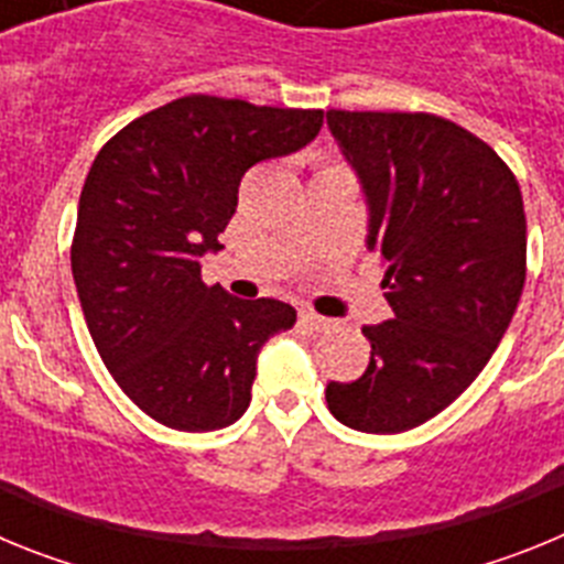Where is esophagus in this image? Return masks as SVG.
I'll use <instances>...</instances> for the list:
<instances>
[{"instance_id":"esophagus-1","label":"esophagus","mask_w":564,"mask_h":564,"mask_svg":"<svg viewBox=\"0 0 564 564\" xmlns=\"http://www.w3.org/2000/svg\"><path fill=\"white\" fill-rule=\"evenodd\" d=\"M299 325L307 327V330L327 333L333 327V322H330V318H325V316H316V313H311V311H302V313H299Z\"/></svg>"}]
</instances>
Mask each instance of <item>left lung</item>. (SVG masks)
Here are the masks:
<instances>
[{
	"label": "left lung",
	"instance_id": "obj_1",
	"mask_svg": "<svg viewBox=\"0 0 564 564\" xmlns=\"http://www.w3.org/2000/svg\"><path fill=\"white\" fill-rule=\"evenodd\" d=\"M327 127L367 203V251L387 265L392 318L364 327L370 364L327 383L344 426L395 435L480 376L525 285V212L488 143L426 112H344Z\"/></svg>",
	"mask_w": 564,
	"mask_h": 564
}]
</instances>
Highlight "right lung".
Instances as JSON below:
<instances>
[{
  "instance_id": "obj_1",
  "label": "right lung",
  "mask_w": 564,
  "mask_h": 564,
  "mask_svg": "<svg viewBox=\"0 0 564 564\" xmlns=\"http://www.w3.org/2000/svg\"><path fill=\"white\" fill-rule=\"evenodd\" d=\"M322 118L186 96L123 127L89 169L69 251L78 302L118 387L169 430L239 421L262 344L296 322L288 302L208 288L200 257L223 248L242 174L307 147Z\"/></svg>"
}]
</instances>
